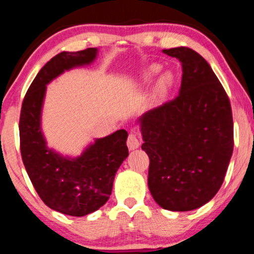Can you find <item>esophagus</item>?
Listing matches in <instances>:
<instances>
[{
	"mask_svg": "<svg viewBox=\"0 0 254 254\" xmlns=\"http://www.w3.org/2000/svg\"><path fill=\"white\" fill-rule=\"evenodd\" d=\"M127 146L130 151H132V149H136L137 147L140 146V141L139 139H137L135 133L133 132L129 133V135H128V139H127Z\"/></svg>",
	"mask_w": 254,
	"mask_h": 254,
	"instance_id": "esophagus-1",
	"label": "esophagus"
}]
</instances>
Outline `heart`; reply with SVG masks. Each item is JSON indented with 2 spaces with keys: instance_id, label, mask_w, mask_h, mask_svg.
Listing matches in <instances>:
<instances>
[{
  "instance_id": "b5f03b06",
  "label": "heart",
  "mask_w": 254,
  "mask_h": 254,
  "mask_svg": "<svg viewBox=\"0 0 254 254\" xmlns=\"http://www.w3.org/2000/svg\"><path fill=\"white\" fill-rule=\"evenodd\" d=\"M160 69H161V67L159 64L151 65V67H149L148 69H147L142 75L143 81H145V82L151 81L153 77H154L155 75L160 71ZM171 83H172L171 74H168V73L162 74L161 76L158 79V81H156V84H155L156 94H159V95H164V94H166V92L168 90V88H170Z\"/></svg>"
}]
</instances>
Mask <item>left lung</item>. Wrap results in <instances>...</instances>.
<instances>
[{"label":"left lung","mask_w":254,"mask_h":254,"mask_svg":"<svg viewBox=\"0 0 254 254\" xmlns=\"http://www.w3.org/2000/svg\"><path fill=\"white\" fill-rule=\"evenodd\" d=\"M183 65L177 98L137 120L149 158L148 189L162 208L201 207L224 183L233 153L230 99L207 61L187 47L164 49Z\"/></svg>","instance_id":"8db88e82"}]
</instances>
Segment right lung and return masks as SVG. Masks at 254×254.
Masks as SVG:
<instances>
[{"mask_svg":"<svg viewBox=\"0 0 254 254\" xmlns=\"http://www.w3.org/2000/svg\"><path fill=\"white\" fill-rule=\"evenodd\" d=\"M96 48L62 52L41 68L22 102L20 148L22 161L34 189L48 207L60 213L83 217L105 205L122 161L128 156V133L119 129L96 139L77 158H68L47 147L41 130L46 86L74 67L92 64Z\"/></svg>","mask_w":254,"mask_h":254,"instance_id":"right-lung-1","label":"right lung"}]
</instances>
